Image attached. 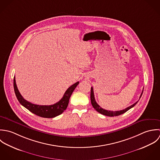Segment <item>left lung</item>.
Returning <instances> with one entry per match:
<instances>
[{"label": "left lung", "instance_id": "left-lung-1", "mask_svg": "<svg viewBox=\"0 0 160 160\" xmlns=\"http://www.w3.org/2000/svg\"><path fill=\"white\" fill-rule=\"evenodd\" d=\"M142 93H143V92L141 94V95L140 96V98H141V96L142 95ZM90 98H91V102H92V104L93 106V107L94 108V109H95V110L97 111L98 112L101 113V114H103V115H105V116H109V117H113V116H119L121 114H122L124 113H125L126 112H127L128 110H129L130 109H131L132 108H133L137 102L138 101H137L136 102H135L134 104H133L132 105L128 107L127 108L124 109H122V110H121V111H108V110H106V109H102V108L100 107V106H99L97 102L95 101V95H94V92H93V87L91 88V94H90Z\"/></svg>", "mask_w": 160, "mask_h": 160}]
</instances>
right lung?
<instances>
[{"mask_svg":"<svg viewBox=\"0 0 160 160\" xmlns=\"http://www.w3.org/2000/svg\"><path fill=\"white\" fill-rule=\"evenodd\" d=\"M79 82L70 86L65 92L62 98L58 102L52 105H37L25 100L20 93L17 85L15 78L13 79V88L15 95L20 103L28 109L33 114L45 118H52L61 114L67 108L69 99L75 88L78 85Z\"/></svg>","mask_w":160,"mask_h":160,"instance_id":"1","label":"right lung"}]
</instances>
